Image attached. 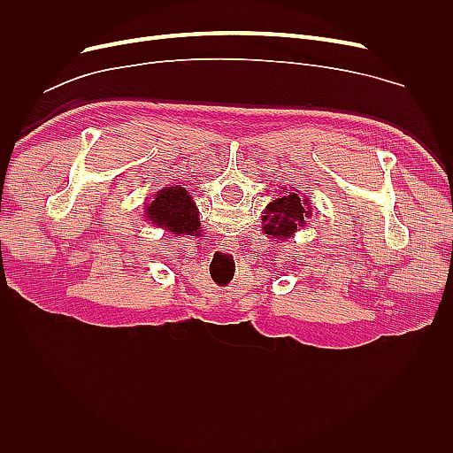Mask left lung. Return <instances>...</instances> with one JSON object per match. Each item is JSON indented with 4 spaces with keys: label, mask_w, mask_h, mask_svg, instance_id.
I'll list each match as a JSON object with an SVG mask.
<instances>
[{
    "label": "left lung",
    "mask_w": 453,
    "mask_h": 453,
    "mask_svg": "<svg viewBox=\"0 0 453 453\" xmlns=\"http://www.w3.org/2000/svg\"><path fill=\"white\" fill-rule=\"evenodd\" d=\"M266 215H263V230L270 238L289 240L295 238V232L300 226H306V219L311 215L310 202L300 198L298 193H283L280 198L272 200L266 205Z\"/></svg>",
    "instance_id": "1"
}]
</instances>
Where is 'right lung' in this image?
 Here are the masks:
<instances>
[{
    "label": "right lung",
    "instance_id": "1",
    "mask_svg": "<svg viewBox=\"0 0 453 453\" xmlns=\"http://www.w3.org/2000/svg\"><path fill=\"white\" fill-rule=\"evenodd\" d=\"M147 221L172 234H195L200 228L196 205L187 190L180 185L160 188L145 205Z\"/></svg>",
    "mask_w": 453,
    "mask_h": 453
}]
</instances>
